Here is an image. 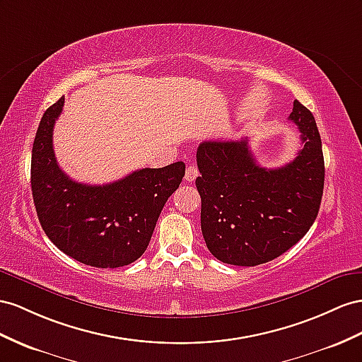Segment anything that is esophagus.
Returning <instances> with one entry per match:
<instances>
[{
    "instance_id": "1",
    "label": "esophagus",
    "mask_w": 362,
    "mask_h": 362,
    "mask_svg": "<svg viewBox=\"0 0 362 362\" xmlns=\"http://www.w3.org/2000/svg\"><path fill=\"white\" fill-rule=\"evenodd\" d=\"M199 175V168L196 165H189L187 168V173H185V180L187 182H194Z\"/></svg>"
}]
</instances>
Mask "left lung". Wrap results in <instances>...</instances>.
<instances>
[{
  "label": "left lung",
  "mask_w": 362,
  "mask_h": 362,
  "mask_svg": "<svg viewBox=\"0 0 362 362\" xmlns=\"http://www.w3.org/2000/svg\"><path fill=\"white\" fill-rule=\"evenodd\" d=\"M289 120L301 150L281 168L257 165L246 139L205 141L197 148L200 223L209 252L234 266H257L284 254L318 216L324 157L317 122L298 100Z\"/></svg>",
  "instance_id": "left-lung-1"
}]
</instances>
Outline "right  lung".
Listing matches in <instances>:
<instances>
[{"label": "right lung", "instance_id": "1", "mask_svg": "<svg viewBox=\"0 0 362 362\" xmlns=\"http://www.w3.org/2000/svg\"><path fill=\"white\" fill-rule=\"evenodd\" d=\"M64 98L45 110L32 148L30 183L44 233L79 263L120 267L136 262L150 243L166 200L179 188L185 163L142 168L107 185L71 180L57 162L53 127Z\"/></svg>", "mask_w": 362, "mask_h": 362}]
</instances>
